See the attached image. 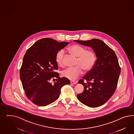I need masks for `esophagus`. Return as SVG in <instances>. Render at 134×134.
Masks as SVG:
<instances>
[{"mask_svg": "<svg viewBox=\"0 0 134 134\" xmlns=\"http://www.w3.org/2000/svg\"><path fill=\"white\" fill-rule=\"evenodd\" d=\"M70 83L71 84H74V85H75L77 83V82L76 81H70Z\"/></svg>", "mask_w": 134, "mask_h": 134, "instance_id": "34e87169", "label": "esophagus"}]
</instances>
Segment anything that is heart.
<instances>
[{"label":"heart","instance_id":"b5f03b06","mask_svg":"<svg viewBox=\"0 0 134 134\" xmlns=\"http://www.w3.org/2000/svg\"><path fill=\"white\" fill-rule=\"evenodd\" d=\"M68 50L70 53L77 57L76 64L77 66L63 70L61 72L63 77L71 80H74L83 73V69L87 71L93 67L96 61V55L92 51L86 50L85 48L78 45L71 46ZM64 58V53L63 51H59L57 53L55 61L58 66H63Z\"/></svg>","mask_w":134,"mask_h":134}]
</instances>
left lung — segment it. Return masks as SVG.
I'll return each instance as SVG.
<instances>
[{
	"label": "left lung",
	"instance_id": "8db88e82",
	"mask_svg": "<svg viewBox=\"0 0 134 134\" xmlns=\"http://www.w3.org/2000/svg\"><path fill=\"white\" fill-rule=\"evenodd\" d=\"M75 41L91 47L97 57L93 67L78 81L84 91L77 94V99L88 107H98L110 99L117 87L121 72L118 58L113 49L99 39Z\"/></svg>",
	"mask_w": 134,
	"mask_h": 134
}]
</instances>
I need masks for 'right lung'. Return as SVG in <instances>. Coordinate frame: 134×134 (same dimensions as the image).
<instances>
[{
	"mask_svg": "<svg viewBox=\"0 0 134 134\" xmlns=\"http://www.w3.org/2000/svg\"><path fill=\"white\" fill-rule=\"evenodd\" d=\"M68 44L66 42L59 43L51 38H43L25 53L20 71V80L26 97L34 104H51L59 97L61 88L70 83L68 79L59 77V73L55 72L58 68L55 61L57 53Z\"/></svg>",
	"mask_w": 134,
	"mask_h": 134,
	"instance_id": "add662e5",
	"label": "right lung"
}]
</instances>
